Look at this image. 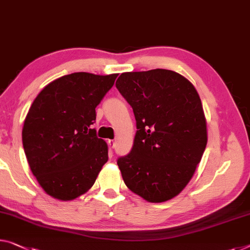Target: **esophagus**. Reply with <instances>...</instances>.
Masks as SVG:
<instances>
[{"instance_id": "1", "label": "esophagus", "mask_w": 250, "mask_h": 250, "mask_svg": "<svg viewBox=\"0 0 250 250\" xmlns=\"http://www.w3.org/2000/svg\"><path fill=\"white\" fill-rule=\"evenodd\" d=\"M107 143H108L110 148H113L115 146V141L114 140H108V141H107Z\"/></svg>"}]
</instances>
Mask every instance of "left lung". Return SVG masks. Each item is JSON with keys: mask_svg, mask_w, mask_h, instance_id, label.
I'll list each match as a JSON object with an SVG mask.
<instances>
[{"mask_svg": "<svg viewBox=\"0 0 250 250\" xmlns=\"http://www.w3.org/2000/svg\"><path fill=\"white\" fill-rule=\"evenodd\" d=\"M116 88L132 106L136 134L117 165L130 191L148 202L181 192L206 149L207 123L194 86L167 69L124 72Z\"/></svg>", "mask_w": 250, "mask_h": 250, "instance_id": "1", "label": "left lung"}]
</instances>
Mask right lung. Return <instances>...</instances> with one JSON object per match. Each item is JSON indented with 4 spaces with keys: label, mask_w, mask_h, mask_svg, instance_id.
<instances>
[{
    "label": "right lung",
    "mask_w": 250,
    "mask_h": 250,
    "mask_svg": "<svg viewBox=\"0 0 250 250\" xmlns=\"http://www.w3.org/2000/svg\"><path fill=\"white\" fill-rule=\"evenodd\" d=\"M118 74L74 72L40 91L22 129L33 175L49 195L68 201L93 187L108 160L106 142L93 128L96 110Z\"/></svg>",
    "instance_id": "1"
}]
</instances>
